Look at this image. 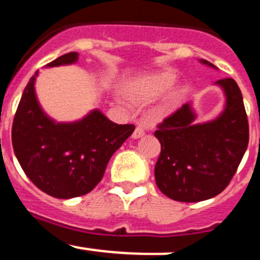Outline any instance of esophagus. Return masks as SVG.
Masks as SVG:
<instances>
[{"label":"esophagus","mask_w":260,"mask_h":260,"mask_svg":"<svg viewBox=\"0 0 260 260\" xmlns=\"http://www.w3.org/2000/svg\"><path fill=\"white\" fill-rule=\"evenodd\" d=\"M145 136V129H143V127H141V125H138V127H136L135 132H133L132 137L135 138V140H137V138H141Z\"/></svg>","instance_id":"1"}]
</instances>
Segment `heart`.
<instances>
[{
    "label": "heart",
    "mask_w": 260,
    "mask_h": 260,
    "mask_svg": "<svg viewBox=\"0 0 260 260\" xmlns=\"http://www.w3.org/2000/svg\"><path fill=\"white\" fill-rule=\"evenodd\" d=\"M178 77V72L171 69L147 72L128 80L124 84V94L131 103L140 107L150 104L162 95L155 114L156 117L164 118L175 109L188 91L185 82L175 84ZM120 104L124 103L120 102Z\"/></svg>",
    "instance_id": "b5f03b06"
}]
</instances>
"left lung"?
<instances>
[{
    "instance_id": "obj_1",
    "label": "left lung",
    "mask_w": 260,
    "mask_h": 260,
    "mask_svg": "<svg viewBox=\"0 0 260 260\" xmlns=\"http://www.w3.org/2000/svg\"><path fill=\"white\" fill-rule=\"evenodd\" d=\"M200 62L217 70L208 60ZM215 85L225 95V107L215 119L196 123L197 113L186 103L155 132L161 143L156 184L166 197L178 202H200L220 194L248 148V117L238 84L222 79Z\"/></svg>"
}]
</instances>
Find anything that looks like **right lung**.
Wrapping results in <instances>:
<instances>
[{
    "instance_id": "1",
    "label": "right lung",
    "mask_w": 260,
    "mask_h": 260,
    "mask_svg": "<svg viewBox=\"0 0 260 260\" xmlns=\"http://www.w3.org/2000/svg\"><path fill=\"white\" fill-rule=\"evenodd\" d=\"M79 53L70 52L45 67L74 64ZM39 71L27 82L12 124V147L27 178L54 198L70 200L99 184L113 153L135 131L117 124L99 109L75 122H55L43 110L35 92Z\"/></svg>"
}]
</instances>
